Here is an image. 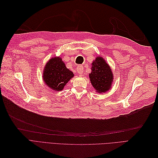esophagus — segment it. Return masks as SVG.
Instances as JSON below:
<instances>
[{"label": "esophagus", "mask_w": 158, "mask_h": 158, "mask_svg": "<svg viewBox=\"0 0 158 158\" xmlns=\"http://www.w3.org/2000/svg\"><path fill=\"white\" fill-rule=\"evenodd\" d=\"M84 71V67L82 65H78L77 66V72L78 73V74H82V73Z\"/></svg>", "instance_id": "obj_1"}]
</instances>
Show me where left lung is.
Listing matches in <instances>:
<instances>
[{"mask_svg": "<svg viewBox=\"0 0 158 158\" xmlns=\"http://www.w3.org/2000/svg\"><path fill=\"white\" fill-rule=\"evenodd\" d=\"M92 73L89 75L93 87L99 93L106 92L111 88L113 73L111 68L102 57H97L92 63Z\"/></svg>", "mask_w": 158, "mask_h": 158, "instance_id": "left-lung-1", "label": "left lung"}]
</instances>
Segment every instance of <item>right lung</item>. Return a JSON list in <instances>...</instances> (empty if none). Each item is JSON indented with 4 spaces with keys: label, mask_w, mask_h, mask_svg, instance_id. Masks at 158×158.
<instances>
[{
    "label": "right lung",
    "mask_w": 158,
    "mask_h": 158,
    "mask_svg": "<svg viewBox=\"0 0 158 158\" xmlns=\"http://www.w3.org/2000/svg\"><path fill=\"white\" fill-rule=\"evenodd\" d=\"M73 76V73L66 69L60 57H55L46 64L43 78L50 88L59 92Z\"/></svg>",
    "instance_id": "obj_1"
}]
</instances>
